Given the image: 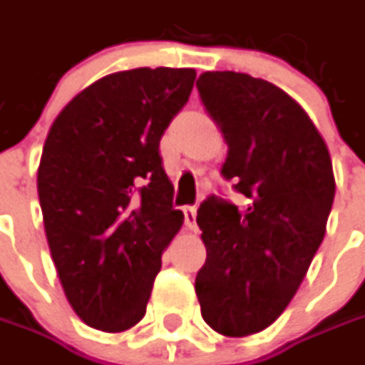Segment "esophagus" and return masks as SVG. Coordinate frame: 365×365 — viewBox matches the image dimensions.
<instances>
[{
	"label": "esophagus",
	"mask_w": 365,
	"mask_h": 365,
	"mask_svg": "<svg viewBox=\"0 0 365 365\" xmlns=\"http://www.w3.org/2000/svg\"><path fill=\"white\" fill-rule=\"evenodd\" d=\"M185 225L189 230H197V209L195 207H185Z\"/></svg>",
	"instance_id": "1"
}]
</instances>
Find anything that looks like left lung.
<instances>
[{
  "label": "left lung",
  "mask_w": 365,
  "mask_h": 365,
  "mask_svg": "<svg viewBox=\"0 0 365 365\" xmlns=\"http://www.w3.org/2000/svg\"><path fill=\"white\" fill-rule=\"evenodd\" d=\"M197 89L230 146L221 175L245 203L211 195L199 207L207 259L195 290L211 329L245 337L272 325L301 287L325 237L333 166L315 123L280 87L215 71Z\"/></svg>",
  "instance_id": "1"
}]
</instances>
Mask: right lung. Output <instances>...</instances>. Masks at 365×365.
Instances as JSON below:
<instances>
[{
  "instance_id": "right-lung-1",
  "label": "right lung",
  "mask_w": 365,
  "mask_h": 365,
  "mask_svg": "<svg viewBox=\"0 0 365 365\" xmlns=\"http://www.w3.org/2000/svg\"><path fill=\"white\" fill-rule=\"evenodd\" d=\"M192 68H132L95 81L58 113L38 197L64 294L89 327L120 333L146 315L182 211L160 138L189 101Z\"/></svg>"
}]
</instances>
